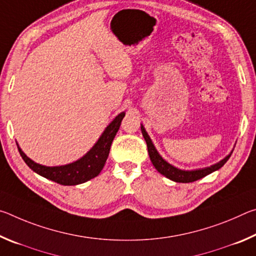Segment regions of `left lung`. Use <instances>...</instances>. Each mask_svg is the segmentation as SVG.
<instances>
[{"label":"left lung","mask_w":256,"mask_h":256,"mask_svg":"<svg viewBox=\"0 0 256 256\" xmlns=\"http://www.w3.org/2000/svg\"><path fill=\"white\" fill-rule=\"evenodd\" d=\"M141 132L146 142V146H148L150 160L156 170H157L162 175L166 176L167 178L177 182V183H190V182H196L198 180L202 178V177L211 174V172L218 170L219 168H222L224 164L227 162V160L232 156V152H230L226 158H224L222 162L212 164L210 167L200 168V170H178V168L172 166L170 164H168L166 160L162 159V156L158 154L157 149L154 148V146L152 144V141H151L150 136H148V133L146 132L144 125H141Z\"/></svg>","instance_id":"left-lung-1"}]
</instances>
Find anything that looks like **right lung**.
I'll return each mask as SVG.
<instances>
[{"instance_id":"obj_1","label":"right lung","mask_w":256,"mask_h":256,"mask_svg":"<svg viewBox=\"0 0 256 256\" xmlns=\"http://www.w3.org/2000/svg\"><path fill=\"white\" fill-rule=\"evenodd\" d=\"M124 116L125 112H123L112 120V122L105 128L102 136L98 138L96 144L84 157L76 160L74 162L64 164V166H42V164L34 162L32 159L28 158L24 154V151L19 148V146L18 150L21 157L24 159V162L34 172H37L38 175L45 177L47 180H53L55 183L60 185L82 184L84 182L98 176L104 166H105L108 154H110L112 142L118 131Z\"/></svg>"}]
</instances>
